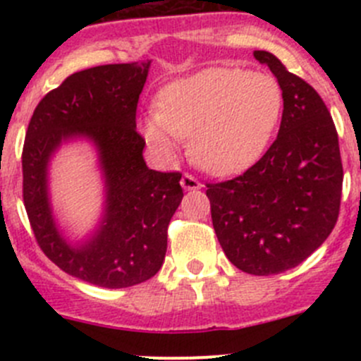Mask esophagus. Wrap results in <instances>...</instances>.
<instances>
[{
  "label": "esophagus",
  "instance_id": "34e87169",
  "mask_svg": "<svg viewBox=\"0 0 361 361\" xmlns=\"http://www.w3.org/2000/svg\"><path fill=\"white\" fill-rule=\"evenodd\" d=\"M180 183L185 190H199V188L202 187V185L199 183V180H195V178L190 176V174H183Z\"/></svg>",
  "mask_w": 361,
  "mask_h": 361
}]
</instances>
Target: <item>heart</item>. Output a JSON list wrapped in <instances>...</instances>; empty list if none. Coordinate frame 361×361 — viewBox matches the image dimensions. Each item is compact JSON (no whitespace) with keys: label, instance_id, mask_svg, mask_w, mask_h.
Wrapping results in <instances>:
<instances>
[{"label":"heart","instance_id":"obj_1","mask_svg":"<svg viewBox=\"0 0 361 361\" xmlns=\"http://www.w3.org/2000/svg\"><path fill=\"white\" fill-rule=\"evenodd\" d=\"M283 108L278 80L241 68H209L169 83L143 134L166 155L176 140L190 137V154L202 169L232 174L264 154Z\"/></svg>","mask_w":361,"mask_h":361}]
</instances>
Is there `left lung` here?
<instances>
[{
	"instance_id": "left-lung-1",
	"label": "left lung",
	"mask_w": 361,
	"mask_h": 361,
	"mask_svg": "<svg viewBox=\"0 0 361 361\" xmlns=\"http://www.w3.org/2000/svg\"><path fill=\"white\" fill-rule=\"evenodd\" d=\"M283 92L278 137L245 174L207 185L218 243L243 272L272 276L297 267L336 227L342 162L334 120L319 94L255 50Z\"/></svg>"
}]
</instances>
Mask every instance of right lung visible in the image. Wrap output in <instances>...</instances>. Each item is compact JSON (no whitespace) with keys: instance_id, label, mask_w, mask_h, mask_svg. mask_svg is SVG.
<instances>
[{"instance_id":"obj_1","label":"right lung","mask_w":361,"mask_h":361,"mask_svg":"<svg viewBox=\"0 0 361 361\" xmlns=\"http://www.w3.org/2000/svg\"><path fill=\"white\" fill-rule=\"evenodd\" d=\"M150 64H104L68 76L39 101L25 133L24 206L36 241L69 276L103 288H127L157 274L167 225L183 199L181 174L150 169L136 133ZM73 142L93 148L104 183L102 214L82 238L60 225L49 194L53 159Z\"/></svg>"}]
</instances>
